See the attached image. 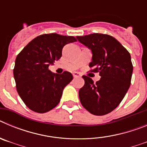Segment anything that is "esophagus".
Masks as SVG:
<instances>
[{
    "instance_id": "1",
    "label": "esophagus",
    "mask_w": 147,
    "mask_h": 147,
    "mask_svg": "<svg viewBox=\"0 0 147 147\" xmlns=\"http://www.w3.org/2000/svg\"><path fill=\"white\" fill-rule=\"evenodd\" d=\"M73 76H74V78H77V77H80V76H81V75H80V73L75 72L73 74Z\"/></svg>"
}]
</instances>
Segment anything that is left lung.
<instances>
[{
	"instance_id": "left-lung-1",
	"label": "left lung",
	"mask_w": 147,
	"mask_h": 147,
	"mask_svg": "<svg viewBox=\"0 0 147 147\" xmlns=\"http://www.w3.org/2000/svg\"><path fill=\"white\" fill-rule=\"evenodd\" d=\"M76 38L91 50L89 66L101 76L96 83L82 76L85 85L79 91L80 102L90 113L106 115L119 106L130 86L133 71L130 54L110 35L94 33Z\"/></svg>"
}]
</instances>
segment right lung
I'll use <instances>...</instances> for the list:
<instances>
[{
	"instance_id": "obj_1",
	"label": "right lung",
	"mask_w": 147,
	"mask_h": 147,
	"mask_svg": "<svg viewBox=\"0 0 147 147\" xmlns=\"http://www.w3.org/2000/svg\"><path fill=\"white\" fill-rule=\"evenodd\" d=\"M76 41L73 36L45 34L33 39L17 56L13 71L17 91L30 110L44 113L60 102L73 76L67 71L54 74L49 66L60 59L66 44Z\"/></svg>"
}]
</instances>
